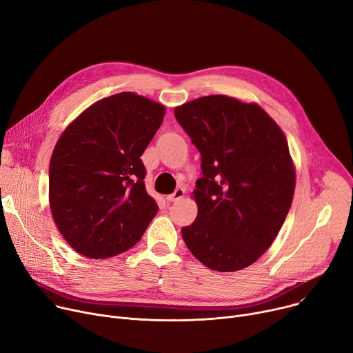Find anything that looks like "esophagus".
<instances>
[{
  "instance_id": "esophagus-1",
  "label": "esophagus",
  "mask_w": 353,
  "mask_h": 353,
  "mask_svg": "<svg viewBox=\"0 0 353 353\" xmlns=\"http://www.w3.org/2000/svg\"><path fill=\"white\" fill-rule=\"evenodd\" d=\"M183 196H184V189H181V187H179V189H176L172 194H169V196L166 197V200H168V201H177V200H180Z\"/></svg>"
}]
</instances>
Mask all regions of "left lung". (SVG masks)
<instances>
[{
  "mask_svg": "<svg viewBox=\"0 0 353 353\" xmlns=\"http://www.w3.org/2000/svg\"><path fill=\"white\" fill-rule=\"evenodd\" d=\"M201 154L193 192L199 213L181 228L205 267L232 272L250 267L275 240L290 211L295 169L287 139L255 103L210 95L174 109Z\"/></svg>",
  "mask_w": 353,
  "mask_h": 353,
  "instance_id": "obj_1",
  "label": "left lung"
}]
</instances>
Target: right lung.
Wrapping results in <instances>:
<instances>
[{
    "mask_svg": "<svg viewBox=\"0 0 353 353\" xmlns=\"http://www.w3.org/2000/svg\"><path fill=\"white\" fill-rule=\"evenodd\" d=\"M164 106L132 92L89 106L61 134L50 163V205L66 243L101 260L132 248L157 214L140 159Z\"/></svg>",
    "mask_w": 353,
    "mask_h": 353,
    "instance_id": "add662e5",
    "label": "right lung"
}]
</instances>
